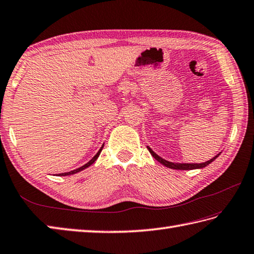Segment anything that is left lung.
I'll use <instances>...</instances> for the list:
<instances>
[{
    "label": "left lung",
    "mask_w": 254,
    "mask_h": 254,
    "mask_svg": "<svg viewBox=\"0 0 254 254\" xmlns=\"http://www.w3.org/2000/svg\"><path fill=\"white\" fill-rule=\"evenodd\" d=\"M146 147H147V150L150 151L151 155H152L154 158H155L156 161H158L161 164H163L164 166H166V167H168V168H172V170H180V171L200 170V168H203V167H206L207 165H209L210 163H212L213 161H215L216 158L221 154V152H220L219 154H217L216 156H213V157L211 158V160L207 161V162H205V163H199V164H198V163H175V162H170V161L164 160L163 157H161L160 155H157V154H156L155 152H154L150 146H146Z\"/></svg>",
    "instance_id": "1"
}]
</instances>
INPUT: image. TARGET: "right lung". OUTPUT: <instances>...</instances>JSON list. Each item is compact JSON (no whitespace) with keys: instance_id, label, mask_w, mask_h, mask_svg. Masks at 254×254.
I'll return each mask as SVG.
<instances>
[{"instance_id":"right-lung-1","label":"right lung","mask_w":254,"mask_h":254,"mask_svg":"<svg viewBox=\"0 0 254 254\" xmlns=\"http://www.w3.org/2000/svg\"><path fill=\"white\" fill-rule=\"evenodd\" d=\"M103 145L104 144H102V146L100 147V150L98 151V153L96 154V155H94L90 161H89L87 164H84L83 166H81V167H79V168H76V170H73V171H70V172H67V173H62V174H59V176H68V175H73V174H76V173H79V172H81V171H83V170H86L87 167H89L90 165H92V164L96 162L97 160H98V157H99V155H100V153H101V151H102V148H103Z\"/></svg>"}]
</instances>
